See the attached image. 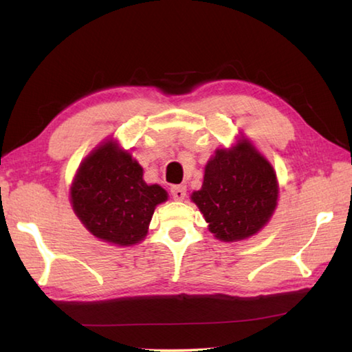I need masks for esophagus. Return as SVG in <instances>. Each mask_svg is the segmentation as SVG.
<instances>
[{"mask_svg": "<svg viewBox=\"0 0 352 352\" xmlns=\"http://www.w3.org/2000/svg\"><path fill=\"white\" fill-rule=\"evenodd\" d=\"M170 192L175 200H184V197L186 196V188L184 185H173L170 188Z\"/></svg>", "mask_w": 352, "mask_h": 352, "instance_id": "34e87169", "label": "esophagus"}]
</instances>
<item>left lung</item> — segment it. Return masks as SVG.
Wrapping results in <instances>:
<instances>
[{
  "mask_svg": "<svg viewBox=\"0 0 352 352\" xmlns=\"http://www.w3.org/2000/svg\"><path fill=\"white\" fill-rule=\"evenodd\" d=\"M279 185L272 164L245 136L217 148L205 166L204 184L192 191L210 232L220 241H240L260 232L278 205Z\"/></svg>",
  "mask_w": 352,
  "mask_h": 352,
  "instance_id": "obj_1",
  "label": "left lung"
}]
</instances>
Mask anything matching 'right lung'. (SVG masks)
<instances>
[{"label": "right lung", "mask_w": 352, "mask_h": 352, "mask_svg": "<svg viewBox=\"0 0 352 352\" xmlns=\"http://www.w3.org/2000/svg\"><path fill=\"white\" fill-rule=\"evenodd\" d=\"M167 199L161 185L146 184L138 161L113 140L85 157L69 188L82 225L98 240L123 248L146 239L155 208Z\"/></svg>", "instance_id": "obj_1"}]
</instances>
